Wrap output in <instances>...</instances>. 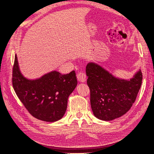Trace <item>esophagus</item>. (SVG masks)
<instances>
[{"instance_id": "1", "label": "esophagus", "mask_w": 154, "mask_h": 154, "mask_svg": "<svg viewBox=\"0 0 154 154\" xmlns=\"http://www.w3.org/2000/svg\"><path fill=\"white\" fill-rule=\"evenodd\" d=\"M77 79L79 82L84 83L86 81V74L83 72H78L77 74Z\"/></svg>"}]
</instances>
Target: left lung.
<instances>
[{
	"label": "left lung",
	"mask_w": 154,
	"mask_h": 154,
	"mask_svg": "<svg viewBox=\"0 0 154 154\" xmlns=\"http://www.w3.org/2000/svg\"><path fill=\"white\" fill-rule=\"evenodd\" d=\"M86 74L92 112L103 121L113 120L127 112L136 101L143 80L141 69L126 80L92 62L87 65Z\"/></svg>",
	"instance_id": "8db88e82"
}]
</instances>
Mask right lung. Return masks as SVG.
I'll return each mask as SVG.
<instances>
[{
    "instance_id": "obj_1",
    "label": "right lung",
    "mask_w": 154,
    "mask_h": 154,
    "mask_svg": "<svg viewBox=\"0 0 154 154\" xmlns=\"http://www.w3.org/2000/svg\"><path fill=\"white\" fill-rule=\"evenodd\" d=\"M12 82L18 97L29 112L47 122H55L63 118L68 97L78 83L74 71L67 74L53 71L38 78H27L21 72L17 54Z\"/></svg>"
}]
</instances>
